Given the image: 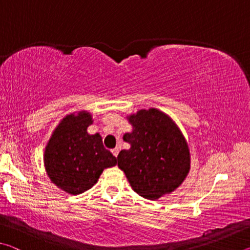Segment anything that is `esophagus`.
<instances>
[{"instance_id":"obj_1","label":"esophagus","mask_w":250,"mask_h":250,"mask_svg":"<svg viewBox=\"0 0 250 250\" xmlns=\"http://www.w3.org/2000/svg\"><path fill=\"white\" fill-rule=\"evenodd\" d=\"M111 152H112V154L115 155L116 158H117L118 154H119V147H115V149H112V150H111Z\"/></svg>"}]
</instances>
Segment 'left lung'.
I'll return each mask as SVG.
<instances>
[{
  "instance_id": "obj_1",
  "label": "left lung",
  "mask_w": 250,
  "mask_h": 250,
  "mask_svg": "<svg viewBox=\"0 0 250 250\" xmlns=\"http://www.w3.org/2000/svg\"><path fill=\"white\" fill-rule=\"evenodd\" d=\"M126 120L133 128L124 134L130 149L121 150L117 159L131 188L151 201L174 192L191 168V154L182 131L170 116L156 108L138 110Z\"/></svg>"
}]
</instances>
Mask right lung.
I'll return each mask as SVG.
<instances>
[{
    "label": "right lung",
    "mask_w": 250,
    "mask_h": 250,
    "mask_svg": "<svg viewBox=\"0 0 250 250\" xmlns=\"http://www.w3.org/2000/svg\"><path fill=\"white\" fill-rule=\"evenodd\" d=\"M92 122L86 110L69 113L55 128L45 147L44 166L49 180L71 195L88 191L104 168L117 164L111 152L104 149L101 135L87 132Z\"/></svg>",
    "instance_id": "obj_1"
}]
</instances>
